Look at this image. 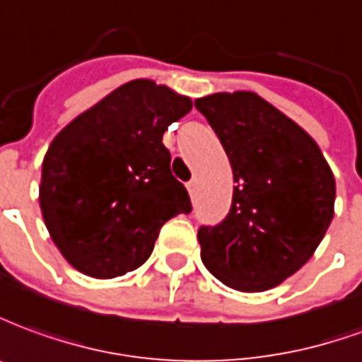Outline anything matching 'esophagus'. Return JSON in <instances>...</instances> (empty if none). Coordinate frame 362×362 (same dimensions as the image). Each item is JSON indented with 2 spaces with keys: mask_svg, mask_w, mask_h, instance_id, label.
<instances>
[{
  "mask_svg": "<svg viewBox=\"0 0 362 362\" xmlns=\"http://www.w3.org/2000/svg\"><path fill=\"white\" fill-rule=\"evenodd\" d=\"M197 189H199V183H197V181H191V183L187 185V191H189V194H191V197H194V194H197Z\"/></svg>",
  "mask_w": 362,
  "mask_h": 362,
  "instance_id": "obj_1",
  "label": "esophagus"
}]
</instances>
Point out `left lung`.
<instances>
[{"instance_id": "obj_1", "label": "left lung", "mask_w": 362, "mask_h": 362, "mask_svg": "<svg viewBox=\"0 0 362 362\" xmlns=\"http://www.w3.org/2000/svg\"><path fill=\"white\" fill-rule=\"evenodd\" d=\"M234 171L232 209L199 230L201 259L218 281L263 292L314 255L332 224L335 179L316 140L253 91L194 101Z\"/></svg>"}]
</instances>
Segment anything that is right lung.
<instances>
[{"label":"right lung","instance_id":"add662e5","mask_svg":"<svg viewBox=\"0 0 362 362\" xmlns=\"http://www.w3.org/2000/svg\"><path fill=\"white\" fill-rule=\"evenodd\" d=\"M191 109V97L132 79L54 136L38 202L52 242L79 273L127 275L152 255L169 218L191 212L161 142Z\"/></svg>","mask_w":362,"mask_h":362}]
</instances>
